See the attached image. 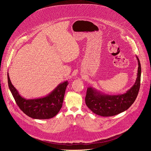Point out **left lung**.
<instances>
[{
    "label": "left lung",
    "mask_w": 151,
    "mask_h": 151,
    "mask_svg": "<svg viewBox=\"0 0 151 151\" xmlns=\"http://www.w3.org/2000/svg\"><path fill=\"white\" fill-rule=\"evenodd\" d=\"M138 60L137 77L133 87L126 93L109 96L100 94L91 87L88 88L85 96V103L94 114L102 116H111L118 115L130 107L138 95L141 78V66Z\"/></svg>",
    "instance_id": "1"
}]
</instances>
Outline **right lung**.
Returning <instances> with one entry per match:
<instances>
[{
  "label": "right lung",
  "instance_id": "1",
  "mask_svg": "<svg viewBox=\"0 0 151 151\" xmlns=\"http://www.w3.org/2000/svg\"><path fill=\"white\" fill-rule=\"evenodd\" d=\"M9 90L19 109L33 119H45L55 116L61 109L68 81L60 83L48 96L44 98L27 100L21 97L12 84L8 73Z\"/></svg>",
  "mask_w": 151,
  "mask_h": 151
}]
</instances>
